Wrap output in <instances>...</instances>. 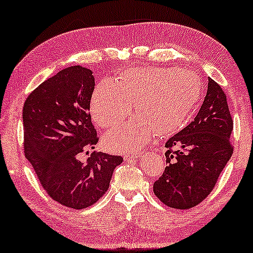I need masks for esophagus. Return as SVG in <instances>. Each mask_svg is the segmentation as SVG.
Returning <instances> with one entry per match:
<instances>
[{
  "label": "esophagus",
  "instance_id": "esophagus-1",
  "mask_svg": "<svg viewBox=\"0 0 253 253\" xmlns=\"http://www.w3.org/2000/svg\"><path fill=\"white\" fill-rule=\"evenodd\" d=\"M141 155H142L141 151H137V153H133V154H126V156H124V159H126V161H130V159H134L139 156H141Z\"/></svg>",
  "mask_w": 253,
  "mask_h": 253
}]
</instances>
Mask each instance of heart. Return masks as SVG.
Here are the masks:
<instances>
[{
    "mask_svg": "<svg viewBox=\"0 0 253 253\" xmlns=\"http://www.w3.org/2000/svg\"><path fill=\"white\" fill-rule=\"evenodd\" d=\"M203 94L196 73L175 68H142L126 71L113 83H102L90 99L97 126L108 129L131 113L137 115L105 135L107 148L115 153L137 150L157 132L169 135L188 122Z\"/></svg>",
    "mask_w": 253,
    "mask_h": 253,
    "instance_id": "1",
    "label": "heart"
}]
</instances>
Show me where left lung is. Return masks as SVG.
<instances>
[{
  "label": "left lung",
  "instance_id": "left-lung-1",
  "mask_svg": "<svg viewBox=\"0 0 253 253\" xmlns=\"http://www.w3.org/2000/svg\"><path fill=\"white\" fill-rule=\"evenodd\" d=\"M233 120L225 92L208 78L205 100L193 121L167 140L163 175L154 193L169 207L189 209L200 204L230 161Z\"/></svg>",
  "mask_w": 253,
  "mask_h": 253
}]
</instances>
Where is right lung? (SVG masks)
I'll use <instances>...</instances> for the list:
<instances>
[{
  "instance_id": "obj_1",
  "label": "right lung",
  "mask_w": 253,
  "mask_h": 253,
  "mask_svg": "<svg viewBox=\"0 0 253 253\" xmlns=\"http://www.w3.org/2000/svg\"><path fill=\"white\" fill-rule=\"evenodd\" d=\"M92 71L75 65L48 78L23 105L25 155L53 200L73 209L94 205L107 191L121 156L89 154L98 142L89 114Z\"/></svg>"
}]
</instances>
